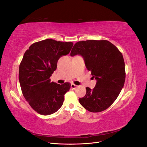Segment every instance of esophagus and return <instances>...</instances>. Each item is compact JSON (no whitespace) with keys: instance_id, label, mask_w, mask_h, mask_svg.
I'll use <instances>...</instances> for the list:
<instances>
[{"instance_id":"obj_1","label":"esophagus","mask_w":147,"mask_h":147,"mask_svg":"<svg viewBox=\"0 0 147 147\" xmlns=\"http://www.w3.org/2000/svg\"><path fill=\"white\" fill-rule=\"evenodd\" d=\"M77 87V86L75 85V84H71V88L75 89Z\"/></svg>"}]
</instances>
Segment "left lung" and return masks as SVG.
Returning a JSON list of instances; mask_svg holds the SVG:
<instances>
[{"mask_svg": "<svg viewBox=\"0 0 147 147\" xmlns=\"http://www.w3.org/2000/svg\"><path fill=\"white\" fill-rule=\"evenodd\" d=\"M81 55L86 67L96 80L95 87H86V95L79 99L83 107L91 112L108 109L117 99L125 82V64L121 53L105 40H89L75 44L70 56Z\"/></svg>", "mask_w": 147, "mask_h": 147, "instance_id": "1", "label": "left lung"}]
</instances>
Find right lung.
I'll return each instance as SVG.
<instances>
[{
    "instance_id": "obj_1",
    "label": "right lung",
    "mask_w": 147,
    "mask_h": 147,
    "mask_svg": "<svg viewBox=\"0 0 147 147\" xmlns=\"http://www.w3.org/2000/svg\"><path fill=\"white\" fill-rule=\"evenodd\" d=\"M73 45L46 39L32 44L26 51L20 65L19 81L24 98L38 113L51 115L63 105L70 83L59 84L50 78L57 61L69 54Z\"/></svg>"
}]
</instances>
